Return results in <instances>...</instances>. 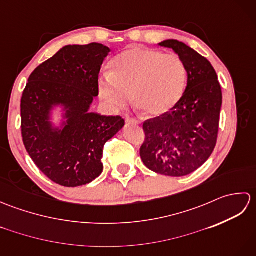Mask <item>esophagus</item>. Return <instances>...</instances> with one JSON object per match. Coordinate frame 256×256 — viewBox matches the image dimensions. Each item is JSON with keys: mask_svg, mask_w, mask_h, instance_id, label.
I'll list each match as a JSON object with an SVG mask.
<instances>
[{"mask_svg": "<svg viewBox=\"0 0 256 256\" xmlns=\"http://www.w3.org/2000/svg\"><path fill=\"white\" fill-rule=\"evenodd\" d=\"M126 123L128 124H134V125H138L140 122L136 118H126Z\"/></svg>", "mask_w": 256, "mask_h": 256, "instance_id": "34e87169", "label": "esophagus"}]
</instances>
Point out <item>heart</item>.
Masks as SVG:
<instances>
[{"label":"heart","instance_id":"obj_1","mask_svg":"<svg viewBox=\"0 0 256 256\" xmlns=\"http://www.w3.org/2000/svg\"><path fill=\"white\" fill-rule=\"evenodd\" d=\"M111 72L98 78L102 100L123 108L131 100L145 114L162 116L175 106L186 89L187 68L175 54L132 47L111 62Z\"/></svg>","mask_w":256,"mask_h":256}]
</instances>
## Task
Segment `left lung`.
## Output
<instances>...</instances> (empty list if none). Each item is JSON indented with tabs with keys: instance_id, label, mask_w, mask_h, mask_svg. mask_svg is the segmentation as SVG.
I'll return each instance as SVG.
<instances>
[{
	"instance_id": "obj_1",
	"label": "left lung",
	"mask_w": 256,
	"mask_h": 256,
	"mask_svg": "<svg viewBox=\"0 0 256 256\" xmlns=\"http://www.w3.org/2000/svg\"><path fill=\"white\" fill-rule=\"evenodd\" d=\"M172 48L187 68V86L170 112L145 121L140 155L157 174L186 176L208 160L218 138L222 92L208 59L176 40L160 42Z\"/></svg>"
}]
</instances>
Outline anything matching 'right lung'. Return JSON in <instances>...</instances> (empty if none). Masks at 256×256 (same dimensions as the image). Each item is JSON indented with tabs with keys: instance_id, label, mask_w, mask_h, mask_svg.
<instances>
[{
	"instance_id": "1",
	"label": "right lung",
	"mask_w": 256,
	"mask_h": 256,
	"mask_svg": "<svg viewBox=\"0 0 256 256\" xmlns=\"http://www.w3.org/2000/svg\"><path fill=\"white\" fill-rule=\"evenodd\" d=\"M110 52L98 42L64 46L32 72L23 92L25 148L35 165L64 187L82 186L101 175L103 146L125 124L121 116L90 112ZM58 110L61 118L55 124Z\"/></svg>"
}]
</instances>
